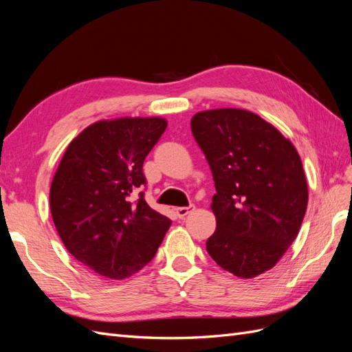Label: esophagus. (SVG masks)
I'll use <instances>...</instances> for the list:
<instances>
[{"label":"esophagus","instance_id":"esophagus-1","mask_svg":"<svg viewBox=\"0 0 352 352\" xmlns=\"http://www.w3.org/2000/svg\"><path fill=\"white\" fill-rule=\"evenodd\" d=\"M192 210H195V206H192V204H190L189 207H179V208H176V216H177L179 219H184V217H186Z\"/></svg>","mask_w":352,"mask_h":352}]
</instances>
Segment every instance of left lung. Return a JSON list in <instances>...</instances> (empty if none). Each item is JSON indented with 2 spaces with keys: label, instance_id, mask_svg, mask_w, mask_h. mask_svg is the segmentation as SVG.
<instances>
[{
  "label": "left lung",
  "instance_id": "obj_1",
  "mask_svg": "<svg viewBox=\"0 0 352 352\" xmlns=\"http://www.w3.org/2000/svg\"><path fill=\"white\" fill-rule=\"evenodd\" d=\"M190 129L214 179L217 228L207 251L221 269L251 279L274 267L295 241L308 188L292 142L241 109L197 113Z\"/></svg>",
  "mask_w": 352,
  "mask_h": 352
}]
</instances>
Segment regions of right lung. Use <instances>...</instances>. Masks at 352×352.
Wrapping results in <instances>:
<instances>
[{
  "instance_id": "right-lung-1",
  "label": "right lung",
  "mask_w": 352,
  "mask_h": 352,
  "mask_svg": "<svg viewBox=\"0 0 352 352\" xmlns=\"http://www.w3.org/2000/svg\"><path fill=\"white\" fill-rule=\"evenodd\" d=\"M166 127L162 117L94 123L69 144L52 177L50 207L58 235L74 258L102 278L140 272L172 225L144 192L135 197L146 185L144 160Z\"/></svg>"
}]
</instances>
